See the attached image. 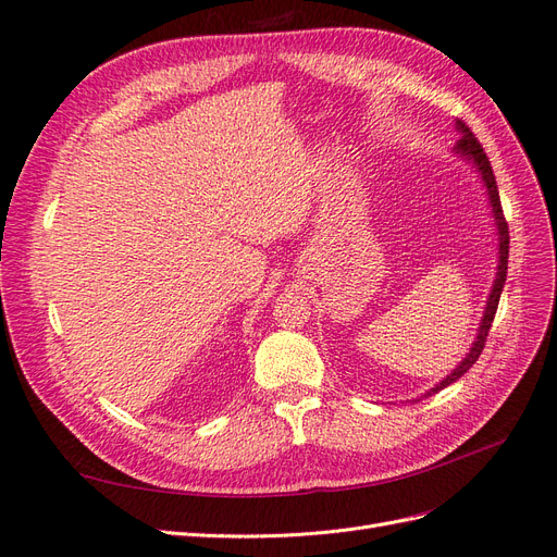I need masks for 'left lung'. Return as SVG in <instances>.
<instances>
[{
    "mask_svg": "<svg viewBox=\"0 0 557 557\" xmlns=\"http://www.w3.org/2000/svg\"><path fill=\"white\" fill-rule=\"evenodd\" d=\"M455 129L460 132V139H458V144L453 146V153L458 156V158H462L465 162H469L479 172V176L483 181L485 195H487V207H491V213H493V223H495V230H497V274H495V281H493L491 295H487V299H485L483 318H481V323H479L474 344H471V348H469L467 356L462 358V362L455 367L446 379H442L434 387H430V391L423 397L444 391V387H448L450 383L458 381L462 374H467L469 367L479 360L481 350L485 346V336H487V332H491L493 318L497 313L499 295H502V288H504V281H507V264H509V225H507V221H504V213H502L499 193H497L493 166H491V162H487L481 144L476 141L474 134H471V129L462 121H455Z\"/></svg>",
    "mask_w": 557,
    "mask_h": 557,
    "instance_id": "left-lung-1",
    "label": "left lung"
}]
</instances>
